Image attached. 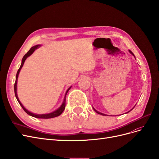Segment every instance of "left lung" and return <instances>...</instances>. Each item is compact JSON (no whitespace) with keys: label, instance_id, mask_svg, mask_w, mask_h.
Here are the masks:
<instances>
[{"label":"left lung","instance_id":"left-lung-1","mask_svg":"<svg viewBox=\"0 0 159 159\" xmlns=\"http://www.w3.org/2000/svg\"><path fill=\"white\" fill-rule=\"evenodd\" d=\"M129 51H130V52L131 53V54H132L133 56H134V54H133V53H132V52H131L130 50H129ZM134 108H133V109H134ZM133 109H131L130 111H132V110ZM93 109H94V111H96V112L97 113H98V114H99V115H105V114H103V113H99V112H98V111H96V109H95L94 108H93Z\"/></svg>","mask_w":159,"mask_h":159}]
</instances>
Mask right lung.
<instances>
[{
	"mask_svg": "<svg viewBox=\"0 0 159 159\" xmlns=\"http://www.w3.org/2000/svg\"><path fill=\"white\" fill-rule=\"evenodd\" d=\"M39 46V45H36V46H33L32 48L27 52V54H25V56H23V59H22V62H21V66H20V67L19 68L18 70H17V74H16V79L15 84H14V92H15V96H16V99H17V102H19V103L20 104L21 107L23 108V110L25 111V112L26 113H27L28 115H31V116H33V117H35V118H38V119H51V118H54V117H56V116H59V115H60L63 113V111L64 109H65V107H66V95H67V93L68 91H69V89H70V87L69 88V89L67 90V92H66V96H65L64 100H63V102L62 105H61V107H60V108H59V109H57L56 111H54V112H52V113H49V114H44V115H37V114H34V113H31V112H29V111H28L23 106V105H22V104L21 103V102H20L18 98H17V92H16V91H17V90H17V77H18V75H19V73H20V70H21V67H23V64H24V62H25V60L27 59V57H29V56H31V55L33 54V52H34L35 50H36Z\"/></svg>",
	"mask_w": 159,
	"mask_h": 159,
	"instance_id": "1",
	"label": "right lung"
}]
</instances>
